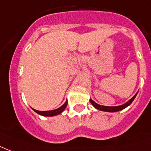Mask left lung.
I'll return each instance as SVG.
<instances>
[{"instance_id":"obj_1","label":"left lung","mask_w":151,"mask_h":151,"mask_svg":"<svg viewBox=\"0 0 151 151\" xmlns=\"http://www.w3.org/2000/svg\"><path fill=\"white\" fill-rule=\"evenodd\" d=\"M136 94H135L134 95V97H133L132 99H131L129 101H128V102H126L125 104H124V105H122V106H100V105H99V104L95 103L93 100H90V101H91V103L93 105V106L95 107L96 109H98L99 110H101V111H106V112H117V111H120V110H122V109H124V108H126L127 106H128L129 105H130L132 102L133 101V100L135 99V96H136Z\"/></svg>"}]
</instances>
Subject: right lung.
<instances>
[{"instance_id":"1","label":"right lung","mask_w":151,"mask_h":151,"mask_svg":"<svg viewBox=\"0 0 151 151\" xmlns=\"http://www.w3.org/2000/svg\"><path fill=\"white\" fill-rule=\"evenodd\" d=\"M68 105V101H65V103L61 106L60 108L57 109H54V110H50V111H38L36 110V109H34L35 112H36L38 114H40L42 116H56L58 115L60 113H61L63 111L65 110V109L66 108V106Z\"/></svg>"}]
</instances>
